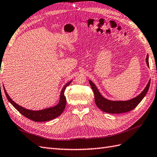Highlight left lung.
Returning <instances> with one entry per match:
<instances>
[{
    "instance_id": "left-lung-1",
    "label": "left lung",
    "mask_w": 157,
    "mask_h": 157,
    "mask_svg": "<svg viewBox=\"0 0 157 157\" xmlns=\"http://www.w3.org/2000/svg\"><path fill=\"white\" fill-rule=\"evenodd\" d=\"M146 62H147L148 66H149L148 55L147 56ZM89 82L92 90L94 91L95 102L97 106L103 112L109 113V114H120V113L129 112L137 106L138 104L140 102L148 92L151 80H149L148 84L140 95L128 101H111L105 99L101 95L95 84L90 80H89Z\"/></svg>"
}]
</instances>
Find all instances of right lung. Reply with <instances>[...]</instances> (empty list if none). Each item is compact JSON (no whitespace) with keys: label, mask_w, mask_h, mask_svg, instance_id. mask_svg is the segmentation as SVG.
Returning a JSON list of instances; mask_svg holds the SVG:
<instances>
[{"label":"right lung","mask_w":157,"mask_h":157,"mask_svg":"<svg viewBox=\"0 0 157 157\" xmlns=\"http://www.w3.org/2000/svg\"><path fill=\"white\" fill-rule=\"evenodd\" d=\"M72 81H70L68 82L64 86V87L62 88V90L61 91V94H60V100L59 102L56 106L44 109V110H37V111H34V110H28V109H25L23 107L21 106V105H18L14 102V101L12 100L11 98H10L8 94L6 93L5 89V95L7 98V99L10 101V103L17 110L19 111L21 114H23L25 117L30 119L33 121L35 122H45V121H49V120H53L54 118H57V116H59L62 112H63L64 109L65 108V105H66V98L64 96V92L65 90L66 87L70 84Z\"/></svg>","instance_id":"add662e5"}]
</instances>
